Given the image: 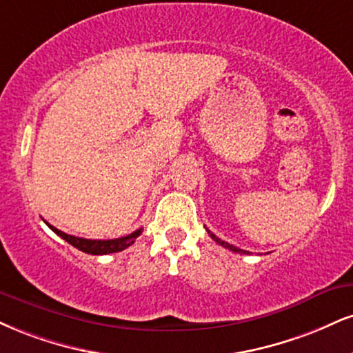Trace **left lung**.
<instances>
[{
    "label": "left lung",
    "instance_id": "left-lung-1",
    "mask_svg": "<svg viewBox=\"0 0 353 353\" xmlns=\"http://www.w3.org/2000/svg\"><path fill=\"white\" fill-rule=\"evenodd\" d=\"M207 232H209V235L212 236V239H214L215 241H217L219 245H222L223 248H228V250H230V252H235V253H241V254H250V252H246V250H240V248H236V246H233V245H230V243H227V241L220 240L219 236H215L214 233H212L210 230H207Z\"/></svg>",
    "mask_w": 353,
    "mask_h": 353
}]
</instances>
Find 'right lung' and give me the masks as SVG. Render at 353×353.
I'll return each instance as SVG.
<instances>
[{
	"label": "right lung",
	"mask_w": 353,
	"mask_h": 353,
	"mask_svg": "<svg viewBox=\"0 0 353 353\" xmlns=\"http://www.w3.org/2000/svg\"><path fill=\"white\" fill-rule=\"evenodd\" d=\"M46 222V220H44ZM46 225L52 230L54 233H57L61 239H63L67 243H70L72 246L80 250L83 253H90V254H108V253H117L121 252V250L128 248L130 245L134 243V240L141 235L143 228L136 230L130 235L121 236V239H113V240H88V239H80V236H74V235H67L62 230H57V228L52 227V225L46 222Z\"/></svg>",
	"instance_id": "obj_1"
}]
</instances>
